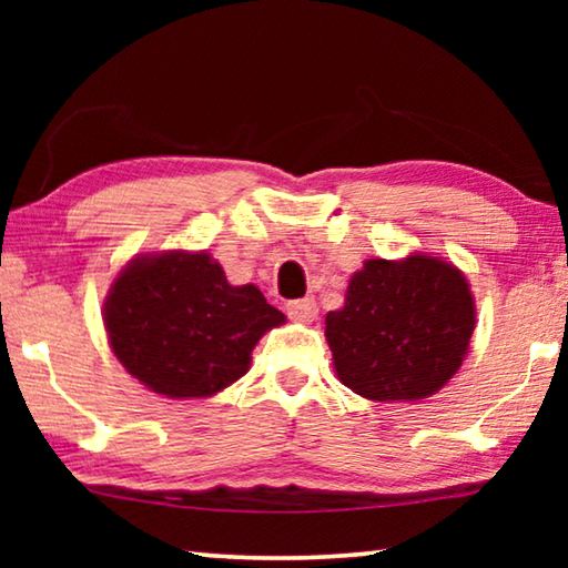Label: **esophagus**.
I'll list each match as a JSON object with an SVG mask.
<instances>
[{
  "label": "esophagus",
  "instance_id": "obj_1",
  "mask_svg": "<svg viewBox=\"0 0 568 568\" xmlns=\"http://www.w3.org/2000/svg\"><path fill=\"white\" fill-rule=\"evenodd\" d=\"M287 315H291L293 321H313L315 315H318V303H315V297H301V301H291L285 305Z\"/></svg>",
  "mask_w": 568,
  "mask_h": 568
}]
</instances>
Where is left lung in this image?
Returning a JSON list of instances; mask_svg holds the SVG:
<instances>
[{"instance_id":"obj_1","label":"left lung","mask_w":568,"mask_h":568,"mask_svg":"<svg viewBox=\"0 0 568 568\" xmlns=\"http://www.w3.org/2000/svg\"><path fill=\"white\" fill-rule=\"evenodd\" d=\"M476 328L466 275L426 253L365 261L325 315L335 373L368 400H420L456 376Z\"/></svg>"}]
</instances>
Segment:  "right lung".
Returning a JSON list of instances; mask_svg holds the SVG:
<instances>
[{
    "label": "right lung",
    "instance_id": "1",
    "mask_svg": "<svg viewBox=\"0 0 568 568\" xmlns=\"http://www.w3.org/2000/svg\"><path fill=\"white\" fill-rule=\"evenodd\" d=\"M102 318L124 371L168 398L227 388L255 343L285 323L255 285H230L205 250L138 255L112 281Z\"/></svg>",
    "mask_w": 568,
    "mask_h": 568
}]
</instances>
